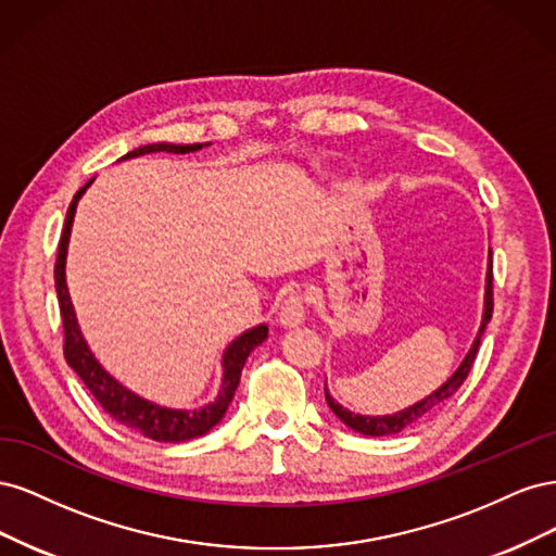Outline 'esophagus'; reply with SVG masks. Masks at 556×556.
I'll return each instance as SVG.
<instances>
[{
    "label": "esophagus",
    "mask_w": 556,
    "mask_h": 556,
    "mask_svg": "<svg viewBox=\"0 0 556 556\" xmlns=\"http://www.w3.org/2000/svg\"><path fill=\"white\" fill-rule=\"evenodd\" d=\"M278 317H280V325L282 327H290L292 329V327L304 325V319H306V301H304V296H301L299 292H292L288 299L282 301Z\"/></svg>",
    "instance_id": "obj_1"
}]
</instances>
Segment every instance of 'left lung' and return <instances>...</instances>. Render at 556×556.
Listing matches in <instances>:
<instances>
[{
    "instance_id": "obj_1",
    "label": "left lung",
    "mask_w": 556,
    "mask_h": 556,
    "mask_svg": "<svg viewBox=\"0 0 556 556\" xmlns=\"http://www.w3.org/2000/svg\"><path fill=\"white\" fill-rule=\"evenodd\" d=\"M492 311H494V299H492V250H490V257H486V278H484V306H482V323H480V329L476 333L473 343H470V350L466 352V357L462 359V364L457 366V371H454L439 390H433L429 396L415 401L413 406L403 408L394 415H359V413H352L348 408H343L339 401H336L329 390H327V382H325V396H327V406L331 408V413L341 419V422L345 427H350L352 431L357 433H364V435H394L403 429H410L413 425L422 422V419H427L433 410H439L443 403L459 390V387L464 384L470 366H473L476 362V355H478V348H480V339L484 333V327L490 325L492 319Z\"/></svg>"
}]
</instances>
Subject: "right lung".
<instances>
[{
    "label": "right lung",
    "instance_id": "add662e5",
    "mask_svg": "<svg viewBox=\"0 0 556 556\" xmlns=\"http://www.w3.org/2000/svg\"><path fill=\"white\" fill-rule=\"evenodd\" d=\"M206 146H211V143H166V141L148 143V146H139L137 150H131V153H127L121 160H131V157H141V155H150V153L185 155V153H197V150L206 148ZM92 180H88L74 194L70 211H66V220H64L62 239H60V248H58L55 292H58L62 325H64V359L78 374V378L86 382L92 396L99 401V406H102L115 419V422H121L134 431L143 433L146 439H153L160 443H185V441L199 439V435L208 433L225 417L229 403L233 399V392H237V387H239L245 359L250 357L252 350L266 341L268 327L262 323L257 327L245 329L225 348L220 390H217V396L211 403H206V406L166 408V406H160V403H155V401H148V399L139 396L137 392L127 390L123 382H117L106 371V368L99 364L94 352L90 350L86 336H83V331L78 327V317H76V311L72 304L70 288H66V252H70L74 215H76V206H78L80 197L86 194Z\"/></svg>",
    "mask_w": 556,
    "mask_h": 556
}]
</instances>
